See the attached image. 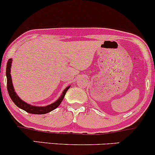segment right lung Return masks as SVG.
Instances as JSON below:
<instances>
[{"label": "right lung", "mask_w": 155, "mask_h": 155, "mask_svg": "<svg viewBox=\"0 0 155 155\" xmlns=\"http://www.w3.org/2000/svg\"><path fill=\"white\" fill-rule=\"evenodd\" d=\"M12 59L11 58L8 60L6 65V78H7V90H8V95H9L12 101L15 103V104L17 107H19L21 109L24 110L30 114H44L49 113L53 110L55 109L59 106V105L61 104L63 101L64 97H65V93L68 91L71 86H68L65 90L62 92V95L53 104L47 105L46 106H33L29 104H27L24 101H22L20 97L17 95V92H15V88H14L13 84H12V76H11V67H12Z\"/></svg>", "instance_id": "right-lung-1"}]
</instances>
